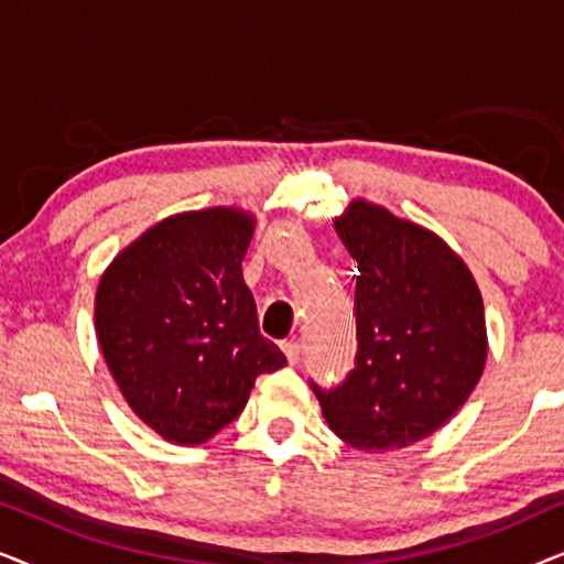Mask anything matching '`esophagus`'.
I'll list each match as a JSON object with an SVG mask.
<instances>
[{"mask_svg":"<svg viewBox=\"0 0 564 564\" xmlns=\"http://www.w3.org/2000/svg\"><path fill=\"white\" fill-rule=\"evenodd\" d=\"M282 351H284V357H288L290 365H297L300 357H303V344L295 341V338H290V341L282 344Z\"/></svg>","mask_w":564,"mask_h":564,"instance_id":"34e87169","label":"esophagus"}]
</instances>
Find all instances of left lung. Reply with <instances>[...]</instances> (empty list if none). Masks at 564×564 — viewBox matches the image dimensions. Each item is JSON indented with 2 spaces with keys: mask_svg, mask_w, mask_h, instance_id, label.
<instances>
[{
  "mask_svg": "<svg viewBox=\"0 0 564 564\" xmlns=\"http://www.w3.org/2000/svg\"><path fill=\"white\" fill-rule=\"evenodd\" d=\"M334 226L359 264L357 361L338 388L313 390L354 449H403L442 429L480 382V288L442 238L382 205L354 199Z\"/></svg>",
  "mask_w": 564,
  "mask_h": 564,
  "instance_id": "1",
  "label": "left lung"
}]
</instances>
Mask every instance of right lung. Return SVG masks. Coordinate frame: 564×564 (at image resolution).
Segmentation results:
<instances>
[{
  "mask_svg": "<svg viewBox=\"0 0 564 564\" xmlns=\"http://www.w3.org/2000/svg\"><path fill=\"white\" fill-rule=\"evenodd\" d=\"M253 215L207 207L164 218L105 269L99 349L122 398L172 444L195 446L249 403L259 375L288 365L259 334L241 261Z\"/></svg>",
  "mask_w": 564,
  "mask_h": 564,
  "instance_id": "add662e5",
  "label": "right lung"
}]
</instances>
